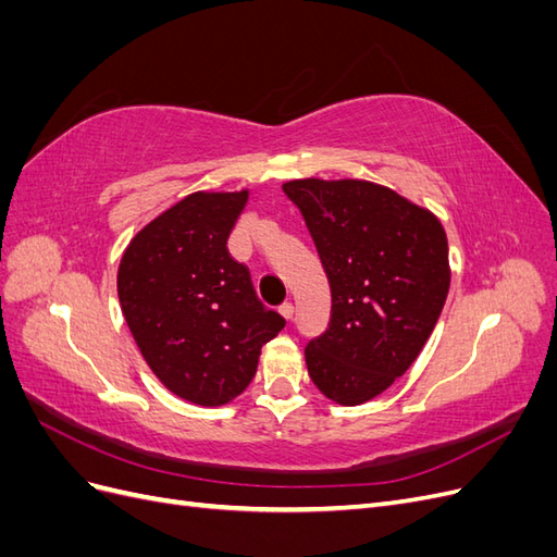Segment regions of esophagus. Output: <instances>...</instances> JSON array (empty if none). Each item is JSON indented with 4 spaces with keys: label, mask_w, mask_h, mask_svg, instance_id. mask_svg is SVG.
I'll return each instance as SVG.
<instances>
[{
    "label": "esophagus",
    "mask_w": 557,
    "mask_h": 557,
    "mask_svg": "<svg viewBox=\"0 0 557 557\" xmlns=\"http://www.w3.org/2000/svg\"><path fill=\"white\" fill-rule=\"evenodd\" d=\"M278 313H281L285 320H290V318L295 315V307L290 305V301H285V305L278 307Z\"/></svg>",
    "instance_id": "obj_1"
}]
</instances>
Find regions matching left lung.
I'll list each match as a JSON object with an SVG mask.
<instances>
[{
	"label": "left lung",
	"instance_id": "1",
	"mask_svg": "<svg viewBox=\"0 0 557 557\" xmlns=\"http://www.w3.org/2000/svg\"><path fill=\"white\" fill-rule=\"evenodd\" d=\"M283 193L305 215L332 293L327 330L305 348L309 376L356 407L391 387L430 339L450 285L446 232L369 181L301 178Z\"/></svg>",
	"mask_w": 557,
	"mask_h": 557
}]
</instances>
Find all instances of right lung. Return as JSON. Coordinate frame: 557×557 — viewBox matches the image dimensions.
Segmentation results:
<instances>
[{
    "label": "right lung",
    "mask_w": 557,
    "mask_h": 557,
    "mask_svg": "<svg viewBox=\"0 0 557 557\" xmlns=\"http://www.w3.org/2000/svg\"><path fill=\"white\" fill-rule=\"evenodd\" d=\"M246 201L248 190L188 195L129 242L117 267L121 309L144 360L199 407L242 395L262 346L285 327L227 250Z\"/></svg>",
    "instance_id": "add662e5"
}]
</instances>
